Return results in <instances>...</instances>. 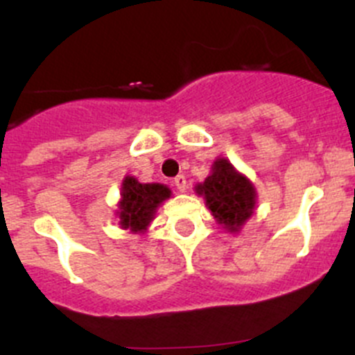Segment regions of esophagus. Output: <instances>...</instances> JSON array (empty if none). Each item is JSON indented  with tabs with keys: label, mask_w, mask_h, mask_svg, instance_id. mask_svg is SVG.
Instances as JSON below:
<instances>
[{
	"label": "esophagus",
	"mask_w": 355,
	"mask_h": 355,
	"mask_svg": "<svg viewBox=\"0 0 355 355\" xmlns=\"http://www.w3.org/2000/svg\"><path fill=\"white\" fill-rule=\"evenodd\" d=\"M173 184L178 192H185V189H187V180H185L184 175H177V177L173 178Z\"/></svg>",
	"instance_id": "1"
}]
</instances>
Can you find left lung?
I'll list each match as a JSON object with an SVG mask.
<instances>
[{
	"label": "left lung",
	"instance_id": "1",
	"mask_svg": "<svg viewBox=\"0 0 355 355\" xmlns=\"http://www.w3.org/2000/svg\"><path fill=\"white\" fill-rule=\"evenodd\" d=\"M196 192L206 200L214 220L230 234H237L256 209V189L252 182L239 173L225 157H218L211 173Z\"/></svg>",
	"mask_w": 355,
	"mask_h": 355
}]
</instances>
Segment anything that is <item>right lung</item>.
Instances as JSON below:
<instances>
[{
	"label": "right lung",
	"instance_id": "right-lung-1",
	"mask_svg": "<svg viewBox=\"0 0 355 355\" xmlns=\"http://www.w3.org/2000/svg\"><path fill=\"white\" fill-rule=\"evenodd\" d=\"M120 202H118V218L120 227L134 234L148 230L149 223L155 220L157 206L171 196L166 185L141 184L137 178L125 177L121 182Z\"/></svg>",
	"mask_w": 355,
	"mask_h": 355
}]
</instances>
